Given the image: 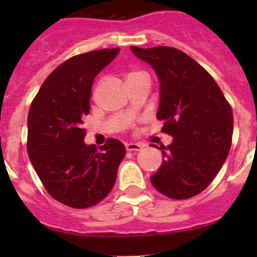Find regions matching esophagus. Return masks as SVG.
Segmentation results:
<instances>
[{
  "label": "esophagus",
  "instance_id": "34e87169",
  "mask_svg": "<svg viewBox=\"0 0 257 257\" xmlns=\"http://www.w3.org/2000/svg\"><path fill=\"white\" fill-rule=\"evenodd\" d=\"M143 148H144V145L141 143H126L125 144V149L128 150V152H139V150H142Z\"/></svg>",
  "mask_w": 257,
  "mask_h": 257
}]
</instances>
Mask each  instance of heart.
Here are the masks:
<instances>
[{
    "mask_svg": "<svg viewBox=\"0 0 257 257\" xmlns=\"http://www.w3.org/2000/svg\"><path fill=\"white\" fill-rule=\"evenodd\" d=\"M137 73H139V72H134V73H131V74H129V76H128V77H131V76H133V74H137Z\"/></svg>",
    "mask_w": 257,
    "mask_h": 257,
    "instance_id": "obj_1",
    "label": "heart"
}]
</instances>
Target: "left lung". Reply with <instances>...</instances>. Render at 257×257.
<instances>
[{
  "mask_svg": "<svg viewBox=\"0 0 257 257\" xmlns=\"http://www.w3.org/2000/svg\"><path fill=\"white\" fill-rule=\"evenodd\" d=\"M160 80L158 119L173 143L162 151V167L150 177L153 186L175 200L193 198L214 180L232 142L231 105L205 68L180 49L131 47Z\"/></svg>",
  "mask_w": 257,
  "mask_h": 257,
  "instance_id": "obj_1",
  "label": "left lung"
}]
</instances>
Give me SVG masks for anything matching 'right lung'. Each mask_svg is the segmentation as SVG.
Here are the masks:
<instances>
[{
    "label": "right lung",
    "mask_w": 257,
    "mask_h": 257,
    "mask_svg": "<svg viewBox=\"0 0 257 257\" xmlns=\"http://www.w3.org/2000/svg\"><path fill=\"white\" fill-rule=\"evenodd\" d=\"M119 48L71 57L46 78L28 112L27 152L49 195L74 209L102 201L113 189L125 147L109 138L98 150L84 143L83 118L89 113L97 74Z\"/></svg>",
    "instance_id": "1"
}]
</instances>
